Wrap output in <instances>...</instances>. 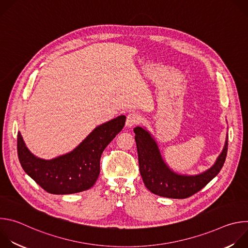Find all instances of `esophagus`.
<instances>
[{"instance_id":"esophagus-1","label":"esophagus","mask_w":248,"mask_h":248,"mask_svg":"<svg viewBox=\"0 0 248 248\" xmlns=\"http://www.w3.org/2000/svg\"><path fill=\"white\" fill-rule=\"evenodd\" d=\"M141 121V118L139 116V114L135 113V112H131L126 116V121H125V125L128 127L133 126L134 124H139V122Z\"/></svg>"}]
</instances>
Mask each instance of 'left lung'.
I'll list each match as a JSON object with an SVG mask.
<instances>
[{
  "mask_svg": "<svg viewBox=\"0 0 248 248\" xmlns=\"http://www.w3.org/2000/svg\"><path fill=\"white\" fill-rule=\"evenodd\" d=\"M136 148L140 174L145 186L154 194L174 199L190 197L213 180L224 166L228 152V136L223 151L215 164L199 174L188 175L174 172L165 163L158 144L146 128L136 126Z\"/></svg>",
  "mask_w": 248,
  "mask_h": 248,
  "instance_id": "obj_1",
  "label": "left lung"
}]
</instances>
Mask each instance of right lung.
<instances>
[{
  "instance_id": "1",
  "label": "right lung",
  "mask_w": 248,
  "mask_h": 248,
  "mask_svg": "<svg viewBox=\"0 0 248 248\" xmlns=\"http://www.w3.org/2000/svg\"><path fill=\"white\" fill-rule=\"evenodd\" d=\"M125 117L120 116L98 125L73 151L51 160L34 156L17 133V155L24 171L52 194H73L89 189L100 173L103 151L123 129Z\"/></svg>"
}]
</instances>
